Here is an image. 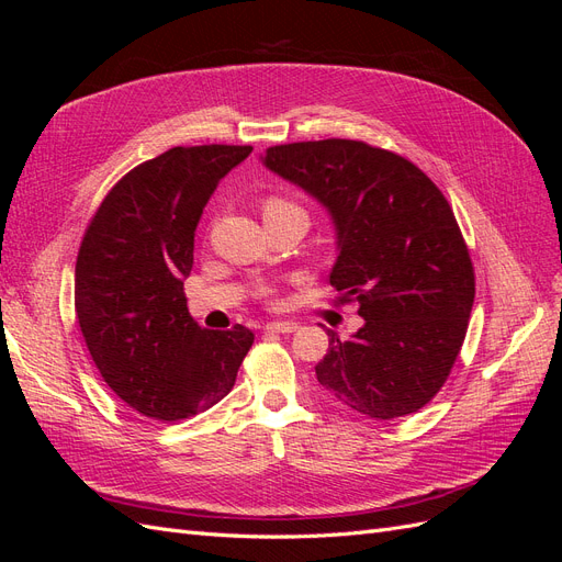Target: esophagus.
<instances>
[{"mask_svg": "<svg viewBox=\"0 0 562 562\" xmlns=\"http://www.w3.org/2000/svg\"><path fill=\"white\" fill-rule=\"evenodd\" d=\"M300 326L293 321H271L265 326L267 333H281V335H288V333H295Z\"/></svg>", "mask_w": 562, "mask_h": 562, "instance_id": "esophagus-1", "label": "esophagus"}]
</instances>
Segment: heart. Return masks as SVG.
Listing matches in <instances>:
<instances>
[{
  "mask_svg": "<svg viewBox=\"0 0 562 562\" xmlns=\"http://www.w3.org/2000/svg\"><path fill=\"white\" fill-rule=\"evenodd\" d=\"M285 211H300L297 206H293L291 201H283V199H269L265 203V215H274V213H285Z\"/></svg>",
  "mask_w": 562,
  "mask_h": 562,
  "instance_id": "1",
  "label": "heart"
}]
</instances>
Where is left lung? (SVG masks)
<instances>
[{"instance_id":"obj_1","label":"left lung","mask_w":562,"mask_h":562,"mask_svg":"<svg viewBox=\"0 0 562 562\" xmlns=\"http://www.w3.org/2000/svg\"><path fill=\"white\" fill-rule=\"evenodd\" d=\"M262 164L328 211L330 283L363 318L351 339L328 333L321 386L375 419L417 413L450 375L475 295L448 199L415 164L359 140L277 145Z\"/></svg>"}]
</instances>
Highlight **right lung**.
I'll use <instances>...</instances> for the list:
<instances>
[{
  "label": "right lung",
  "instance_id": "obj_1",
  "mask_svg": "<svg viewBox=\"0 0 562 562\" xmlns=\"http://www.w3.org/2000/svg\"><path fill=\"white\" fill-rule=\"evenodd\" d=\"M250 145L173 147L135 166L100 203L75 269V312L91 359L133 411L176 422L223 401L255 335L206 330L182 283L203 209Z\"/></svg>",
  "mask_w": 562,
  "mask_h": 562
}]
</instances>
